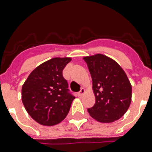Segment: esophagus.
Instances as JSON below:
<instances>
[{
	"label": "esophagus",
	"mask_w": 152,
	"mask_h": 152,
	"mask_svg": "<svg viewBox=\"0 0 152 152\" xmlns=\"http://www.w3.org/2000/svg\"><path fill=\"white\" fill-rule=\"evenodd\" d=\"M84 93H85V89H84L83 88H82L80 89V91H79V93H78L79 96H82V95H83Z\"/></svg>",
	"instance_id": "1"
}]
</instances>
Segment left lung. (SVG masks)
Segmentation results:
<instances>
[{
	"mask_svg": "<svg viewBox=\"0 0 152 152\" xmlns=\"http://www.w3.org/2000/svg\"><path fill=\"white\" fill-rule=\"evenodd\" d=\"M92 78L95 103L88 111L99 122L118 120L129 109L132 86L119 64L102 54L83 57Z\"/></svg>",
	"mask_w": 152,
	"mask_h": 152,
	"instance_id": "1",
	"label": "left lung"
}]
</instances>
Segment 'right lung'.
Segmentation results:
<instances>
[{"label":"right lung","mask_w":152,"mask_h":152,"mask_svg":"<svg viewBox=\"0 0 152 152\" xmlns=\"http://www.w3.org/2000/svg\"><path fill=\"white\" fill-rule=\"evenodd\" d=\"M70 57H54L31 72L22 87L26 110L40 125L52 126L66 118L75 99L62 71Z\"/></svg>","instance_id":"add662e5"}]
</instances>
